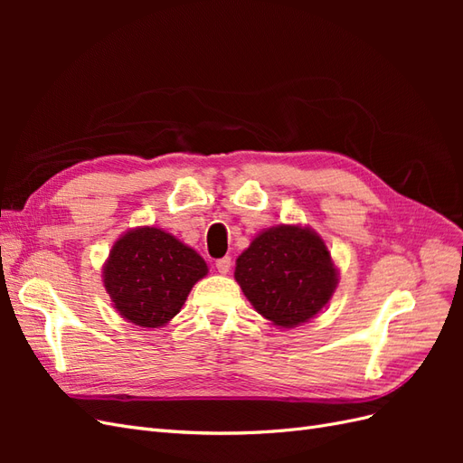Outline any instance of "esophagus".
<instances>
[{
  "label": "esophagus",
  "mask_w": 463,
  "mask_h": 463,
  "mask_svg": "<svg viewBox=\"0 0 463 463\" xmlns=\"http://www.w3.org/2000/svg\"><path fill=\"white\" fill-rule=\"evenodd\" d=\"M216 269L220 274H228L232 269V257H222L216 260Z\"/></svg>",
  "instance_id": "esophagus-1"
}]
</instances>
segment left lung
I'll use <instances>...</instances> for the list:
<instances>
[{"instance_id":"8db88e82","label":"left lung","mask_w":463,"mask_h":463,"mask_svg":"<svg viewBox=\"0 0 463 463\" xmlns=\"http://www.w3.org/2000/svg\"><path fill=\"white\" fill-rule=\"evenodd\" d=\"M235 279L250 305L284 328L313 318L338 284L325 241L299 226H278L255 237L237 259Z\"/></svg>"}]
</instances>
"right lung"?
Segmentation results:
<instances>
[{
	"label": "right lung",
	"mask_w": 463,
	"mask_h": 463,
	"mask_svg": "<svg viewBox=\"0 0 463 463\" xmlns=\"http://www.w3.org/2000/svg\"><path fill=\"white\" fill-rule=\"evenodd\" d=\"M203 257L158 228L125 233L104 266V286L123 318L156 328L184 307L191 288L206 276Z\"/></svg>",
	"instance_id": "add662e5"
}]
</instances>
